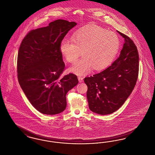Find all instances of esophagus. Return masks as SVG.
Masks as SVG:
<instances>
[{"mask_svg":"<svg viewBox=\"0 0 155 155\" xmlns=\"http://www.w3.org/2000/svg\"><path fill=\"white\" fill-rule=\"evenodd\" d=\"M78 81H79L80 82H82L84 81V80H83V78L81 77L80 76L78 77Z\"/></svg>","mask_w":155,"mask_h":155,"instance_id":"34e87169","label":"esophagus"}]
</instances>
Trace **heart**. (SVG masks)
I'll return each mask as SVG.
<instances>
[{
    "label": "heart",
    "instance_id": "obj_1",
    "mask_svg": "<svg viewBox=\"0 0 155 155\" xmlns=\"http://www.w3.org/2000/svg\"><path fill=\"white\" fill-rule=\"evenodd\" d=\"M120 40L115 32L108 31L96 25L81 28L73 35L72 40L63 39L60 51L66 60L73 63L83 58L69 68L75 74H86L93 68L100 70L108 66L117 55Z\"/></svg>",
    "mask_w": 155,
    "mask_h": 155
}]
</instances>
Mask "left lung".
<instances>
[{
	"label": "left lung",
	"mask_w": 155,
	"mask_h": 155,
	"mask_svg": "<svg viewBox=\"0 0 155 155\" xmlns=\"http://www.w3.org/2000/svg\"><path fill=\"white\" fill-rule=\"evenodd\" d=\"M124 38L118 59L103 71L84 78L91 111L107 115L117 111L129 97L136 84L139 56L130 37L118 31Z\"/></svg>",
	"instance_id": "obj_1"
}]
</instances>
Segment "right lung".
<instances>
[{
  "label": "right lung",
  "mask_w": 155,
  "mask_h": 155,
  "mask_svg": "<svg viewBox=\"0 0 155 155\" xmlns=\"http://www.w3.org/2000/svg\"><path fill=\"white\" fill-rule=\"evenodd\" d=\"M76 25L57 19L48 26L29 31L19 47V84L31 105L43 114L63 111L66 94L78 83L77 75L72 73L61 77L65 64L59 49L61 41Z\"/></svg>",
  "instance_id": "right-lung-1"
}]
</instances>
